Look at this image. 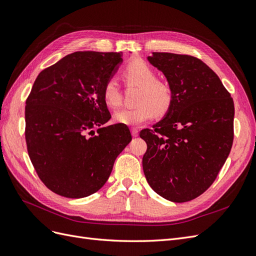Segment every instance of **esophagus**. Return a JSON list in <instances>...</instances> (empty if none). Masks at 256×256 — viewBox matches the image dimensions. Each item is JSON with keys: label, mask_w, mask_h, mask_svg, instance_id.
Segmentation results:
<instances>
[{"label": "esophagus", "mask_w": 256, "mask_h": 256, "mask_svg": "<svg viewBox=\"0 0 256 256\" xmlns=\"http://www.w3.org/2000/svg\"><path fill=\"white\" fill-rule=\"evenodd\" d=\"M132 135H133L134 137H137L139 135L138 130L136 128H132Z\"/></svg>", "instance_id": "esophagus-1"}]
</instances>
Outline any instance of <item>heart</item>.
I'll use <instances>...</instances> for the list:
<instances>
[{"label":"heart","instance_id":"obj_1","mask_svg":"<svg viewBox=\"0 0 256 256\" xmlns=\"http://www.w3.org/2000/svg\"><path fill=\"white\" fill-rule=\"evenodd\" d=\"M128 85L139 87L135 108H124L114 114V121L130 126L142 124L151 120L155 112L164 114L171 108L174 100V89L166 80L156 78V73L142 60L130 62L123 71ZM103 98L110 108L121 103V92L116 80H106L103 87Z\"/></svg>","mask_w":256,"mask_h":256}]
</instances>
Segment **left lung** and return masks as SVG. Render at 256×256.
Returning a JSON list of instances; mask_svg holds the SVG:
<instances>
[{"mask_svg": "<svg viewBox=\"0 0 256 256\" xmlns=\"http://www.w3.org/2000/svg\"><path fill=\"white\" fill-rule=\"evenodd\" d=\"M174 89L162 120L140 132L142 168L153 190L169 201L196 199L216 180L234 138V102L217 74L190 55L148 57Z\"/></svg>", "mask_w": 256, "mask_h": 256, "instance_id": "8db88e82", "label": "left lung"}]
</instances>
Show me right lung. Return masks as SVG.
<instances>
[{"label": "right lung", "mask_w": 256, "mask_h": 256, "mask_svg": "<svg viewBox=\"0 0 256 256\" xmlns=\"http://www.w3.org/2000/svg\"><path fill=\"white\" fill-rule=\"evenodd\" d=\"M121 57L74 52L41 71L32 87L26 105L28 152L39 178L57 194L80 199L96 192L132 140L126 124L102 126L112 117L103 87Z\"/></svg>", "instance_id": "1"}]
</instances>
